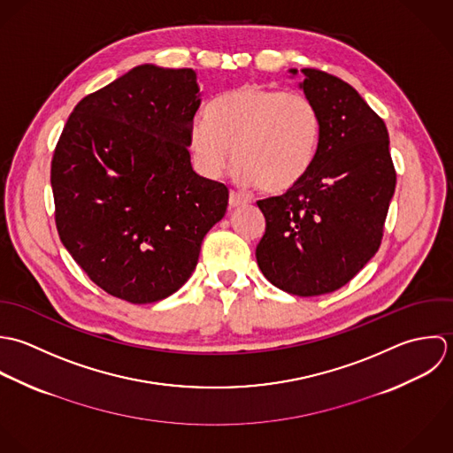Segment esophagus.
Returning a JSON list of instances; mask_svg holds the SVG:
<instances>
[{
  "instance_id": "esophagus-1",
  "label": "esophagus",
  "mask_w": 453,
  "mask_h": 453,
  "mask_svg": "<svg viewBox=\"0 0 453 453\" xmlns=\"http://www.w3.org/2000/svg\"><path fill=\"white\" fill-rule=\"evenodd\" d=\"M249 203V197H245L243 194L236 192V190H231L229 192V206L231 208H238V206H243Z\"/></svg>"
}]
</instances>
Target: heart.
Returning <instances> with one entry per match:
<instances>
[{"label": "heart", "instance_id": "1", "mask_svg": "<svg viewBox=\"0 0 453 453\" xmlns=\"http://www.w3.org/2000/svg\"><path fill=\"white\" fill-rule=\"evenodd\" d=\"M320 136L322 119L311 99L245 84L208 104L206 120L190 129L188 147L204 177H219L233 152L238 180L285 194L308 177Z\"/></svg>", "mask_w": 453, "mask_h": 453}]
</instances>
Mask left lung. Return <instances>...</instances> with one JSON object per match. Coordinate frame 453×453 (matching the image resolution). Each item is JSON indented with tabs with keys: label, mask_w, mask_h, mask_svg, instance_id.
I'll use <instances>...</instances> for the list:
<instances>
[{
	"label": "left lung",
	"mask_w": 453,
	"mask_h": 453,
	"mask_svg": "<svg viewBox=\"0 0 453 453\" xmlns=\"http://www.w3.org/2000/svg\"><path fill=\"white\" fill-rule=\"evenodd\" d=\"M301 73L322 119L320 145L304 180L257 201L266 231L256 257L274 287L310 297L347 285L378 252L395 168L385 122L361 94L322 70Z\"/></svg>",
	"instance_id": "1"
}]
</instances>
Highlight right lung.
<instances>
[{"mask_svg": "<svg viewBox=\"0 0 453 453\" xmlns=\"http://www.w3.org/2000/svg\"><path fill=\"white\" fill-rule=\"evenodd\" d=\"M196 72L142 65L88 94L54 150L50 185L66 250L113 297L161 301L194 272L227 208L224 183L194 173Z\"/></svg>", "mask_w": 453, "mask_h": 453, "instance_id": "1", "label": "right lung"}]
</instances>
